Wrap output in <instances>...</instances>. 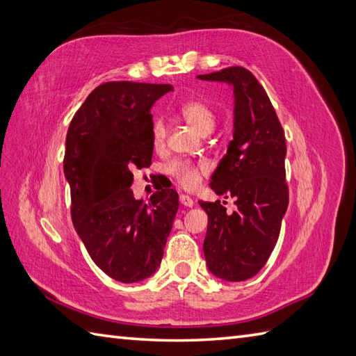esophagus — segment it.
Masks as SVG:
<instances>
[{
  "instance_id": "obj_1",
  "label": "esophagus",
  "mask_w": 356,
  "mask_h": 356,
  "mask_svg": "<svg viewBox=\"0 0 356 356\" xmlns=\"http://www.w3.org/2000/svg\"><path fill=\"white\" fill-rule=\"evenodd\" d=\"M179 200H180L181 204L186 206V208H193V206H194V200L189 195H186V194H180Z\"/></svg>"
}]
</instances>
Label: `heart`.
<instances>
[{"label": "heart", "instance_id": "obj_1", "mask_svg": "<svg viewBox=\"0 0 356 356\" xmlns=\"http://www.w3.org/2000/svg\"><path fill=\"white\" fill-rule=\"evenodd\" d=\"M180 115L184 120L191 124V126L202 135H208L216 127V113L211 107L203 102H186L185 104L180 106ZM152 138L154 147H162L167 138V126L162 118L154 120L152 127ZM200 170H204L203 167H197V165L186 162V161H176L170 163L168 172L175 177L181 186L185 188H194L198 180H200Z\"/></svg>", "mask_w": 356, "mask_h": 356}]
</instances>
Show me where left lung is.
Listing matches in <instances>:
<instances>
[{
  "mask_svg": "<svg viewBox=\"0 0 356 356\" xmlns=\"http://www.w3.org/2000/svg\"><path fill=\"white\" fill-rule=\"evenodd\" d=\"M197 79L234 88V139L209 186L217 195L234 197L236 211L227 213L220 200L198 204L208 213L203 252L209 271L227 282H241L266 266L288 208L285 135L250 71L230 66Z\"/></svg>",
  "mask_w": 356,
  "mask_h": 356,
  "instance_id": "8db88e82",
  "label": "left lung"
}]
</instances>
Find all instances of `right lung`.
<instances>
[{
    "label": "right lung",
    "mask_w": 356,
    "mask_h": 356,
    "mask_svg": "<svg viewBox=\"0 0 356 356\" xmlns=\"http://www.w3.org/2000/svg\"><path fill=\"white\" fill-rule=\"evenodd\" d=\"M171 85L109 81L88 95L70 124L63 172L71 188V217L90 258L124 284L150 277L179 209L175 189L136 200L135 168L153 156L152 106Z\"/></svg>",
    "instance_id": "1"
}]
</instances>
